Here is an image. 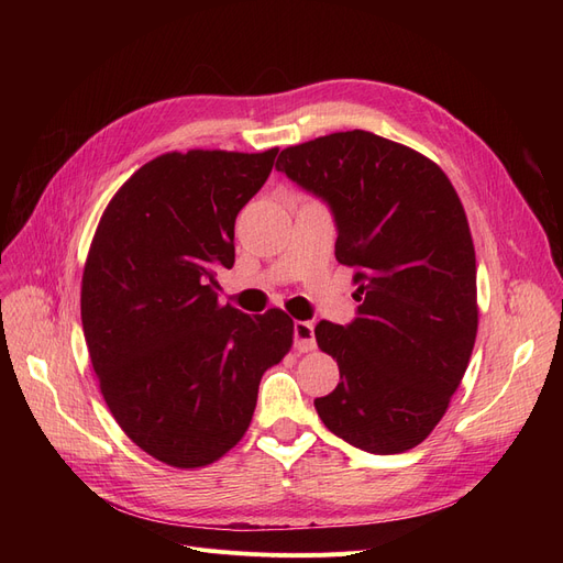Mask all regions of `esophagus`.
<instances>
[{"instance_id": "esophagus-1", "label": "esophagus", "mask_w": 563, "mask_h": 563, "mask_svg": "<svg viewBox=\"0 0 563 563\" xmlns=\"http://www.w3.org/2000/svg\"><path fill=\"white\" fill-rule=\"evenodd\" d=\"M294 338H296V350L298 352H312L317 347L314 327L310 321H296Z\"/></svg>"}]
</instances>
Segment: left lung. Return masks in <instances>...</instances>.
Returning a JSON list of instances; mask_svg holds the SVG:
<instances>
[{
	"instance_id": "8db88e82",
	"label": "left lung",
	"mask_w": 563,
	"mask_h": 563,
	"mask_svg": "<svg viewBox=\"0 0 563 563\" xmlns=\"http://www.w3.org/2000/svg\"><path fill=\"white\" fill-rule=\"evenodd\" d=\"M277 172L327 199L335 258L354 269L360 317L319 321L340 383L314 408L347 444L404 453L430 437L463 380L479 327L467 216L439 164L371 131L282 150Z\"/></svg>"
}]
</instances>
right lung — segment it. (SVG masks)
<instances>
[{"mask_svg":"<svg viewBox=\"0 0 563 563\" xmlns=\"http://www.w3.org/2000/svg\"><path fill=\"white\" fill-rule=\"evenodd\" d=\"M277 152H166L119 187L91 240L81 323L100 395L164 465L207 467L240 444L263 373L294 345L284 310L249 317L216 291Z\"/></svg>","mask_w":563,"mask_h":563,"instance_id":"right-lung-1","label":"right lung"}]
</instances>
